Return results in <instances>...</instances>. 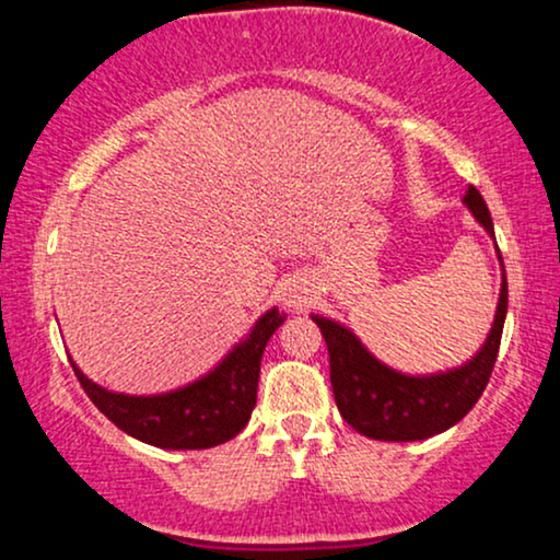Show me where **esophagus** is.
Masks as SVG:
<instances>
[{
  "label": "esophagus",
  "mask_w": 560,
  "mask_h": 560,
  "mask_svg": "<svg viewBox=\"0 0 560 560\" xmlns=\"http://www.w3.org/2000/svg\"><path fill=\"white\" fill-rule=\"evenodd\" d=\"M284 302L289 307H294V311H302V305H307V289L298 284V281H292L284 289Z\"/></svg>",
  "instance_id": "1"
}]
</instances>
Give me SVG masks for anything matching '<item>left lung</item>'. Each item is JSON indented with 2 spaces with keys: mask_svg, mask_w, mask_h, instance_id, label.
<instances>
[{
  "mask_svg": "<svg viewBox=\"0 0 560 560\" xmlns=\"http://www.w3.org/2000/svg\"><path fill=\"white\" fill-rule=\"evenodd\" d=\"M464 202L487 234L494 236L490 210L474 186H468ZM500 266H503V258H500ZM505 313L508 281L503 268L498 311H494L487 342L468 363L427 376H410L389 369L387 363L376 361L347 326L313 313V320L329 347L331 389L342 419L355 432L382 442L427 440L455 427L477 405L490 382L494 361H498L500 337H503Z\"/></svg>",
  "mask_w": 560,
  "mask_h": 560,
  "instance_id": "left-lung-1",
  "label": "left lung"
}]
</instances>
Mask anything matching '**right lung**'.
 I'll return each instance as SVG.
<instances>
[{
	"instance_id": "right-lung-1",
	"label": "right lung",
	"mask_w": 560,
	"mask_h": 560,
	"mask_svg": "<svg viewBox=\"0 0 560 560\" xmlns=\"http://www.w3.org/2000/svg\"><path fill=\"white\" fill-rule=\"evenodd\" d=\"M284 318L279 307L262 313L247 339H242L210 374L163 395L110 392L83 376L75 363L73 371L89 400L133 440L163 450L215 447L234 440L247 427L258 400L262 350Z\"/></svg>"
}]
</instances>
